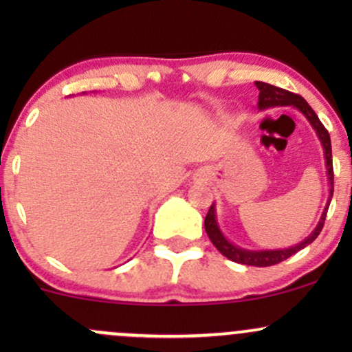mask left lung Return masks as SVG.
I'll use <instances>...</instances> for the list:
<instances>
[{
  "label": "left lung",
  "instance_id": "obj_1",
  "mask_svg": "<svg viewBox=\"0 0 352 352\" xmlns=\"http://www.w3.org/2000/svg\"><path fill=\"white\" fill-rule=\"evenodd\" d=\"M254 86L258 87L260 91V98H258V109L260 111H265V109L270 107H276V106H292L294 109L301 112L302 116L308 119V122L311 124V127L316 131V135L319 139V142L322 145V151H324V160H326V175H328L329 180V197L328 201H326V207L322 210L321 218H319L316 228L309 233L305 240L300 241L298 245L289 246V248H281V250H245L240 248V246L233 245L232 241H228V238L221 233L220 227H218L217 221V210H215V204H212L210 207L207 217H205V232L210 238L215 248L220 252L223 256H227L228 260L235 261V263H241V265H248V266H272L276 263H281L285 261L286 258L293 256L294 253H298L300 250L308 246L309 243H313L316 240L319 233H321L322 225H324L326 220V213H328L331 199H333V180H334V173H333V152H331V139L328 131L324 129V125L321 124L319 117L316 116V112L309 107V104L306 102L301 96L293 94V92L285 91V89L272 86V84L266 82H260L256 80Z\"/></svg>",
  "mask_w": 352,
  "mask_h": 352
}]
</instances>
